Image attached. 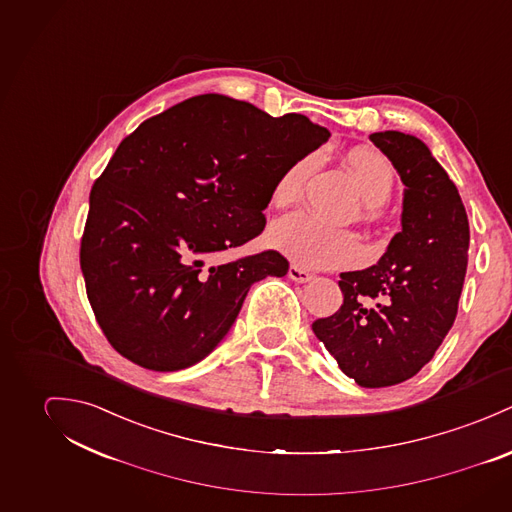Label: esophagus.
Here are the masks:
<instances>
[{"label":"esophagus","mask_w":512,"mask_h":512,"mask_svg":"<svg viewBox=\"0 0 512 512\" xmlns=\"http://www.w3.org/2000/svg\"><path fill=\"white\" fill-rule=\"evenodd\" d=\"M288 279L290 281H294V283H308V281H312V275L308 273V271H304V269H298V267H290L288 269Z\"/></svg>","instance_id":"1"}]
</instances>
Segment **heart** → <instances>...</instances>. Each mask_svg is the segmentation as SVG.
Listing matches in <instances>:
<instances>
[{
  "mask_svg": "<svg viewBox=\"0 0 512 512\" xmlns=\"http://www.w3.org/2000/svg\"><path fill=\"white\" fill-rule=\"evenodd\" d=\"M359 194L369 208L383 206L395 186V169L389 159L371 149L357 147L345 157ZM316 165V155L302 157L279 176L271 200L277 208H288L300 200L302 186ZM271 245L288 261L304 269H334L361 259L359 239L343 229L330 228L308 214H294L277 222L269 233Z\"/></svg>",
  "mask_w": 512,
  "mask_h": 512,
  "instance_id": "b5f03b06",
  "label": "heart"
}]
</instances>
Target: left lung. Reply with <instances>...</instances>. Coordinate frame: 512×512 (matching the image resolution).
<instances>
[{"instance_id": "1", "label": "left lung", "mask_w": 512, "mask_h": 512, "mask_svg": "<svg viewBox=\"0 0 512 512\" xmlns=\"http://www.w3.org/2000/svg\"><path fill=\"white\" fill-rule=\"evenodd\" d=\"M369 139L404 184L400 231L377 265L341 273L340 310L312 330L349 379L379 389L414 377L454 326L469 222L454 182L424 141L400 131Z\"/></svg>"}]
</instances>
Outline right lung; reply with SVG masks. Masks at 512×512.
Segmentation results:
<instances>
[{
    "label": "right lung",
    "instance_id": "obj_1",
    "mask_svg": "<svg viewBox=\"0 0 512 512\" xmlns=\"http://www.w3.org/2000/svg\"><path fill=\"white\" fill-rule=\"evenodd\" d=\"M328 139L306 115L271 117L222 94L184 100L125 137L90 192L80 247L115 351L151 371L210 355L251 284L284 277L288 261L277 251L206 259L257 237L279 176Z\"/></svg>",
    "mask_w": 512,
    "mask_h": 512
}]
</instances>
